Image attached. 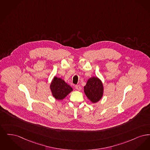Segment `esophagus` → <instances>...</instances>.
<instances>
[{"label": "esophagus", "mask_w": 150, "mask_h": 150, "mask_svg": "<svg viewBox=\"0 0 150 150\" xmlns=\"http://www.w3.org/2000/svg\"><path fill=\"white\" fill-rule=\"evenodd\" d=\"M76 88L78 91H80L81 90V87L79 85H76Z\"/></svg>", "instance_id": "esophagus-1"}]
</instances>
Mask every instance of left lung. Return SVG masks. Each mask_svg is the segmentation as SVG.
I'll list each match as a JSON object with an SVG mask.
<instances>
[{"label":"left lung","mask_w":150,"mask_h":150,"mask_svg":"<svg viewBox=\"0 0 150 150\" xmlns=\"http://www.w3.org/2000/svg\"><path fill=\"white\" fill-rule=\"evenodd\" d=\"M84 92L92 103H98L104 94V86L101 79L97 77L89 78L84 86Z\"/></svg>","instance_id":"8db88e82"}]
</instances>
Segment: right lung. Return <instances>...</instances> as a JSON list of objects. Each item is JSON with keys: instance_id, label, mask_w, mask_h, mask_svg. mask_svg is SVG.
<instances>
[{"instance_id": "right-lung-1", "label": "right lung", "mask_w": 150, "mask_h": 150, "mask_svg": "<svg viewBox=\"0 0 150 150\" xmlns=\"http://www.w3.org/2000/svg\"><path fill=\"white\" fill-rule=\"evenodd\" d=\"M52 96L56 100H62L71 92L73 88L61 78L55 76L50 85Z\"/></svg>"}]
</instances>
